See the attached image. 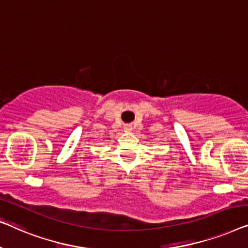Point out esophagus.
I'll return each instance as SVG.
<instances>
[{"label":"esophagus","instance_id":"esophagus-1","mask_svg":"<svg viewBox=\"0 0 248 248\" xmlns=\"http://www.w3.org/2000/svg\"><path fill=\"white\" fill-rule=\"evenodd\" d=\"M124 130L125 132H130V131L132 130V125H131L130 124H124Z\"/></svg>","mask_w":248,"mask_h":248}]
</instances>
